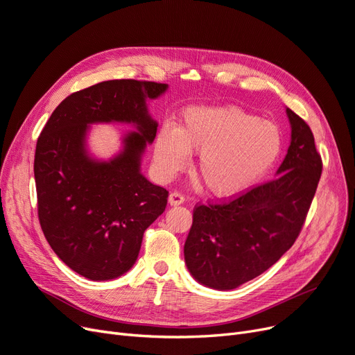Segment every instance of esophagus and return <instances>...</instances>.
<instances>
[{
  "instance_id": "esophagus-1",
  "label": "esophagus",
  "mask_w": 355,
  "mask_h": 355,
  "mask_svg": "<svg viewBox=\"0 0 355 355\" xmlns=\"http://www.w3.org/2000/svg\"><path fill=\"white\" fill-rule=\"evenodd\" d=\"M184 200H186V198H184V196H182L180 191H173V193L169 194V198H168L169 205H173V206L184 203Z\"/></svg>"
}]
</instances>
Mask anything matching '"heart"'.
Listing matches in <instances>:
<instances>
[{"label": "heart", "instance_id": "1", "mask_svg": "<svg viewBox=\"0 0 355 355\" xmlns=\"http://www.w3.org/2000/svg\"><path fill=\"white\" fill-rule=\"evenodd\" d=\"M282 133L273 124L237 107H191L180 127L164 124L153 143V164L169 180L200 152L198 174L216 198H235L266 177L279 159Z\"/></svg>", "mask_w": 355, "mask_h": 355}]
</instances>
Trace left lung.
Listing matches in <instances>:
<instances>
[{
    "label": "left lung",
    "instance_id": "obj_1",
    "mask_svg": "<svg viewBox=\"0 0 355 355\" xmlns=\"http://www.w3.org/2000/svg\"><path fill=\"white\" fill-rule=\"evenodd\" d=\"M291 143L277 178L224 203L198 205L184 244L193 278L214 290H234L290 250L316 193L322 157L307 123L286 108Z\"/></svg>",
    "mask_w": 355,
    "mask_h": 355
}]
</instances>
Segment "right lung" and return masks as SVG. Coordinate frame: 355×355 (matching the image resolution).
I'll use <instances>...</instances> for the list:
<instances>
[{
    "mask_svg": "<svg viewBox=\"0 0 355 355\" xmlns=\"http://www.w3.org/2000/svg\"><path fill=\"white\" fill-rule=\"evenodd\" d=\"M168 85L108 80L65 98L37 137V216L46 241L70 269L92 281L121 277L136 263L143 234L164 214L168 191L140 173L141 155L156 136L148 99ZM133 123L123 150L110 162L85 149L88 125Z\"/></svg>",
    "mask_w": 355,
    "mask_h": 355,
    "instance_id": "right-lung-1",
    "label": "right lung"
}]
</instances>
